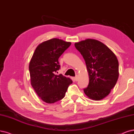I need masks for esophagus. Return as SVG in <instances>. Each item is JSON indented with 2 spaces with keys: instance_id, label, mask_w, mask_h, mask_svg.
Instances as JSON below:
<instances>
[{
  "instance_id": "esophagus-1",
  "label": "esophagus",
  "mask_w": 134,
  "mask_h": 134,
  "mask_svg": "<svg viewBox=\"0 0 134 134\" xmlns=\"http://www.w3.org/2000/svg\"><path fill=\"white\" fill-rule=\"evenodd\" d=\"M74 79H75V80L76 81H78V76H76L75 78H74Z\"/></svg>"
}]
</instances>
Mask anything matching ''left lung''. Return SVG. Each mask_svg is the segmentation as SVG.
Wrapping results in <instances>:
<instances>
[{
    "mask_svg": "<svg viewBox=\"0 0 134 134\" xmlns=\"http://www.w3.org/2000/svg\"><path fill=\"white\" fill-rule=\"evenodd\" d=\"M75 46L86 62L89 84L83 90L91 99L100 100L108 96L119 77V62L115 54L105 44L88 38Z\"/></svg>",
    "mask_w": 134,
    "mask_h": 134,
    "instance_id": "obj_1",
    "label": "left lung"
}]
</instances>
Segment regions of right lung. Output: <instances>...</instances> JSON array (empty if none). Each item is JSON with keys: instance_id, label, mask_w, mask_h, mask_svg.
<instances>
[{"instance_id": "right-lung-1", "label": "right lung", "mask_w": 134, "mask_h": 134, "mask_svg": "<svg viewBox=\"0 0 134 134\" xmlns=\"http://www.w3.org/2000/svg\"><path fill=\"white\" fill-rule=\"evenodd\" d=\"M71 42L59 38H52L39 44L29 63L31 85L43 102L52 104L65 96L70 78L56 75L60 66L58 58L70 47Z\"/></svg>"}]
</instances>
